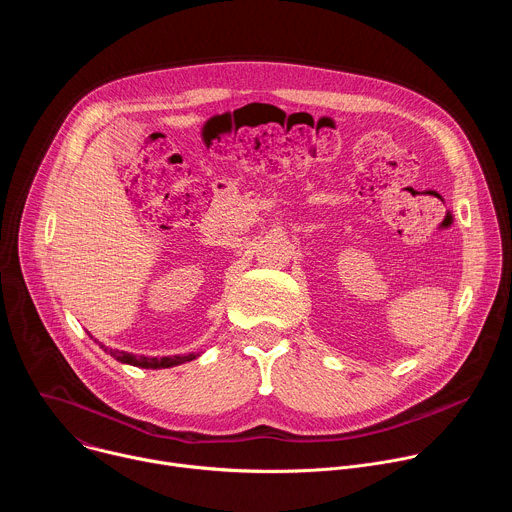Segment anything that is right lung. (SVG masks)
<instances>
[{"label":"right lung","mask_w":512,"mask_h":512,"mask_svg":"<svg viewBox=\"0 0 512 512\" xmlns=\"http://www.w3.org/2000/svg\"><path fill=\"white\" fill-rule=\"evenodd\" d=\"M91 336V334H89ZM93 338V336H91ZM107 354H111L115 360L123 362V364H131V367H139V369H170V367H178V364L190 362L194 358L200 356V352H188V354H172V356H143V354H133V352H125V350H117V348H109L105 344H101L99 340H95Z\"/></svg>","instance_id":"obj_1"}]
</instances>
